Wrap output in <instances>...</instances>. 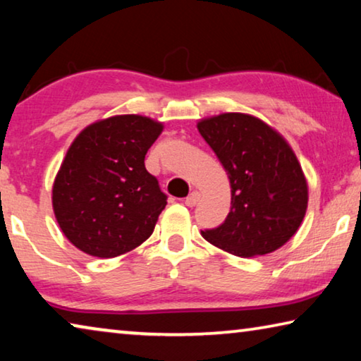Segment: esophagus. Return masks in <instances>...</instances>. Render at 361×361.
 Returning a JSON list of instances; mask_svg holds the SVG:
<instances>
[{
    "mask_svg": "<svg viewBox=\"0 0 361 361\" xmlns=\"http://www.w3.org/2000/svg\"><path fill=\"white\" fill-rule=\"evenodd\" d=\"M200 202V192H197V190H193L190 195H188L187 198H185V204L187 207H195V204Z\"/></svg>",
    "mask_w": 361,
    "mask_h": 361,
    "instance_id": "esophagus-1",
    "label": "esophagus"
}]
</instances>
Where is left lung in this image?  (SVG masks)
Segmentation results:
<instances>
[{
	"label": "left lung",
	"mask_w": 361,
	"mask_h": 361,
	"mask_svg": "<svg viewBox=\"0 0 361 361\" xmlns=\"http://www.w3.org/2000/svg\"><path fill=\"white\" fill-rule=\"evenodd\" d=\"M197 129L231 182L229 214L202 235L242 258L271 253L289 242L307 213L308 185L286 138L243 113L202 119Z\"/></svg>",
	"instance_id": "obj_1"
}]
</instances>
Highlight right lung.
Masks as SVG:
<instances>
[{
	"mask_svg": "<svg viewBox=\"0 0 361 361\" xmlns=\"http://www.w3.org/2000/svg\"><path fill=\"white\" fill-rule=\"evenodd\" d=\"M163 124L123 114L93 123L72 142L53 184V212L72 245L98 258L134 250L153 234L166 197L145 168Z\"/></svg>",
	"mask_w": 361,
	"mask_h": 361,
	"instance_id": "1",
	"label": "right lung"
}]
</instances>
